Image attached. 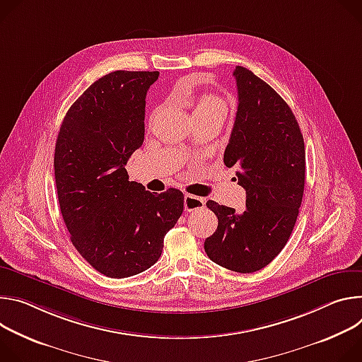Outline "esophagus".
<instances>
[{
	"mask_svg": "<svg viewBox=\"0 0 362 362\" xmlns=\"http://www.w3.org/2000/svg\"><path fill=\"white\" fill-rule=\"evenodd\" d=\"M184 207L187 211H194V210H202L206 207V203L203 198L191 195V194H185L184 195Z\"/></svg>",
	"mask_w": 362,
	"mask_h": 362,
	"instance_id": "obj_1",
	"label": "esophagus"
}]
</instances>
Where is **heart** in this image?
I'll return each instance as SVG.
<instances>
[{
	"instance_id": "1",
	"label": "heart",
	"mask_w": 362,
	"mask_h": 362,
	"mask_svg": "<svg viewBox=\"0 0 362 362\" xmlns=\"http://www.w3.org/2000/svg\"><path fill=\"white\" fill-rule=\"evenodd\" d=\"M227 112H228V107H227V103L224 99H221L216 95H211V93H204L195 99L192 116L220 115V116L226 117Z\"/></svg>"
}]
</instances>
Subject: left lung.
Wrapping results in <instances>:
<instances>
[{
  "mask_svg": "<svg viewBox=\"0 0 362 362\" xmlns=\"http://www.w3.org/2000/svg\"><path fill=\"white\" fill-rule=\"evenodd\" d=\"M238 106L224 151V164L235 167L246 189V209L207 207L218 226L204 249L217 264L238 273L267 266L295 227L305 188V144L289 105L252 70L235 66Z\"/></svg>",
  "mask_w": 362,
  "mask_h": 362,
  "instance_id": "obj_1",
  "label": "left lung"
}]
</instances>
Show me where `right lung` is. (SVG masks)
<instances>
[{"label": "right lung", "instance_id": "add662e5", "mask_svg": "<svg viewBox=\"0 0 362 362\" xmlns=\"http://www.w3.org/2000/svg\"><path fill=\"white\" fill-rule=\"evenodd\" d=\"M159 71L116 70L67 110L54 151L64 224L76 250L99 273L122 279L155 264L184 210V194H152L129 181V156L145 135V98Z\"/></svg>", "mask_w": 362, "mask_h": 362}]
</instances>
